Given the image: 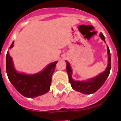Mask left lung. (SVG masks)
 <instances>
[{
    "label": "left lung",
    "instance_id": "left-lung-1",
    "mask_svg": "<svg viewBox=\"0 0 121 121\" xmlns=\"http://www.w3.org/2000/svg\"><path fill=\"white\" fill-rule=\"evenodd\" d=\"M99 36L105 42V37H104V35L100 33ZM107 50H108L107 52H108V64L106 70L103 73L99 74V75H97L95 77L88 79L87 80H84V81H76L73 79L72 78L73 71L71 69L70 63H69L67 61H66V63H67L66 69H67V72L68 73L69 80V82L71 83L72 88L74 90L80 92L83 94L89 95V94L95 93L97 90H99L101 87L104 84L105 81L106 80V79L109 76L110 69H111V56H110L109 47L108 46H107Z\"/></svg>",
    "mask_w": 121,
    "mask_h": 121
}]
</instances>
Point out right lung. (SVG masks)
Masks as SVG:
<instances>
[{
	"label": "right lung",
	"mask_w": 121,
	"mask_h": 121,
	"mask_svg": "<svg viewBox=\"0 0 121 121\" xmlns=\"http://www.w3.org/2000/svg\"><path fill=\"white\" fill-rule=\"evenodd\" d=\"M14 41L9 48L13 47ZM58 61L49 63L39 73L27 74L17 72L13 60L8 51L6 54V73L8 79L17 91L25 97L34 98L47 93L50 90L52 76Z\"/></svg>",
	"instance_id": "right-lung-1"
}]
</instances>
